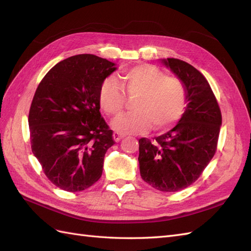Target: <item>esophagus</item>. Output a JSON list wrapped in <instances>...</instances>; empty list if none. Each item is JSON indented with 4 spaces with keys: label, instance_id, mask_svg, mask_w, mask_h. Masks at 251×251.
Returning <instances> with one entry per match:
<instances>
[{
    "label": "esophagus",
    "instance_id": "obj_1",
    "mask_svg": "<svg viewBox=\"0 0 251 251\" xmlns=\"http://www.w3.org/2000/svg\"><path fill=\"white\" fill-rule=\"evenodd\" d=\"M125 134H123V133H120V132H114L113 133V139L115 140L116 142H118L119 140H121L123 139L124 137H125Z\"/></svg>",
    "mask_w": 251,
    "mask_h": 251
}]
</instances>
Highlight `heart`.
Here are the masks:
<instances>
[{
	"instance_id": "obj_1",
	"label": "heart",
	"mask_w": 251,
	"mask_h": 251,
	"mask_svg": "<svg viewBox=\"0 0 251 251\" xmlns=\"http://www.w3.org/2000/svg\"><path fill=\"white\" fill-rule=\"evenodd\" d=\"M121 90L113 78L104 80L100 92V103L107 115L115 117L124 112L126 98H134L135 111L113 121V127L124 133H144L171 127L183 115L186 108V90L179 78L151 65H139L120 76ZM125 93L124 94L123 92Z\"/></svg>"
}]
</instances>
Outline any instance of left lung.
Returning <instances> with one entry per match:
<instances>
[{
	"label": "left lung",
	"instance_id": "8db88e82",
	"mask_svg": "<svg viewBox=\"0 0 251 251\" xmlns=\"http://www.w3.org/2000/svg\"><path fill=\"white\" fill-rule=\"evenodd\" d=\"M162 63L183 82L187 105L171 131L139 139L141 178L158 191L178 192L193 184L215 156L222 125L221 110L207 79L178 58Z\"/></svg>",
	"mask_w": 251,
	"mask_h": 251
}]
</instances>
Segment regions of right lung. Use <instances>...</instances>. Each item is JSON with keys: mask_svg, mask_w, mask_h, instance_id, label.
Returning a JSON list of instances; mask_svg holds the SVG:
<instances>
[{"mask_svg": "<svg viewBox=\"0 0 251 251\" xmlns=\"http://www.w3.org/2000/svg\"><path fill=\"white\" fill-rule=\"evenodd\" d=\"M115 70L105 58L74 55L50 69L35 91L28 117L32 153L66 192L85 191L101 177L115 141L100 112V92Z\"/></svg>", "mask_w": 251, "mask_h": 251, "instance_id": "obj_1", "label": "right lung"}]
</instances>
